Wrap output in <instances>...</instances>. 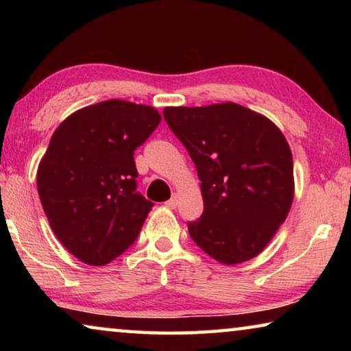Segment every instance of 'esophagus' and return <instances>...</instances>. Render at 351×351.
<instances>
[{
  "instance_id": "esophagus-1",
  "label": "esophagus",
  "mask_w": 351,
  "mask_h": 351,
  "mask_svg": "<svg viewBox=\"0 0 351 351\" xmlns=\"http://www.w3.org/2000/svg\"><path fill=\"white\" fill-rule=\"evenodd\" d=\"M165 206L170 207V209H175V207L178 206V195L175 193L173 197H171V198L167 201V203H165Z\"/></svg>"
}]
</instances>
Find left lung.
<instances>
[{
    "mask_svg": "<svg viewBox=\"0 0 351 351\" xmlns=\"http://www.w3.org/2000/svg\"><path fill=\"white\" fill-rule=\"evenodd\" d=\"M164 119L197 165L204 212L192 240L223 265L263 251L294 199L293 154L268 117L234 102L165 106Z\"/></svg>",
    "mask_w": 351,
    "mask_h": 351,
    "instance_id": "left-lung-1",
    "label": "left lung"
}]
</instances>
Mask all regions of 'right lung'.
<instances>
[{"label":"right lung","mask_w":351,"mask_h":351,"mask_svg":"<svg viewBox=\"0 0 351 351\" xmlns=\"http://www.w3.org/2000/svg\"><path fill=\"white\" fill-rule=\"evenodd\" d=\"M161 122L148 105L111 99L68 116L37 170L41 206L58 241L104 266L138 239L153 203L136 192L134 150Z\"/></svg>","instance_id":"obj_1"}]
</instances>
